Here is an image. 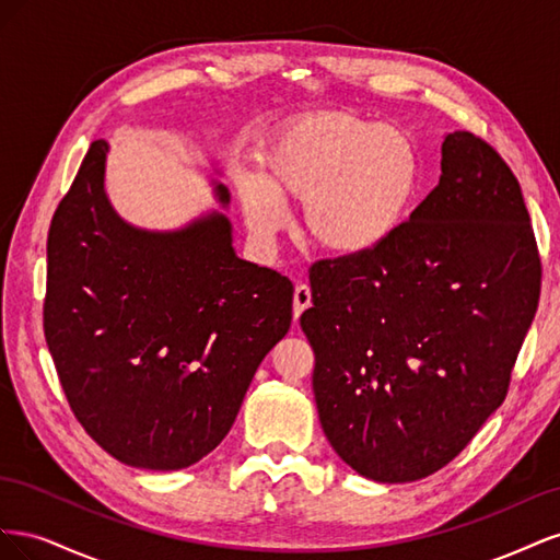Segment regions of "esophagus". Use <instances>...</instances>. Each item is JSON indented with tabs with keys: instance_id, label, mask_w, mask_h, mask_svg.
<instances>
[{
	"instance_id": "obj_1",
	"label": "esophagus",
	"mask_w": 560,
	"mask_h": 560,
	"mask_svg": "<svg viewBox=\"0 0 560 560\" xmlns=\"http://www.w3.org/2000/svg\"><path fill=\"white\" fill-rule=\"evenodd\" d=\"M313 303V294L308 284H296L294 290V317H299L303 311H308Z\"/></svg>"
}]
</instances>
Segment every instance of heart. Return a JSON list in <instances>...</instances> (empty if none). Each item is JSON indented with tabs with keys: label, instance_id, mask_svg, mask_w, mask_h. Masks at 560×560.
Listing matches in <instances>:
<instances>
[{
	"label": "heart",
	"instance_id": "1",
	"mask_svg": "<svg viewBox=\"0 0 560 560\" xmlns=\"http://www.w3.org/2000/svg\"><path fill=\"white\" fill-rule=\"evenodd\" d=\"M422 182L409 132L346 112H311L270 135L261 175H238L249 231L273 243L290 219L287 202H306L311 238L334 254L364 257L401 229Z\"/></svg>",
	"mask_w": 560,
	"mask_h": 560
}]
</instances>
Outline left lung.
<instances>
[{
  "mask_svg": "<svg viewBox=\"0 0 560 560\" xmlns=\"http://www.w3.org/2000/svg\"><path fill=\"white\" fill-rule=\"evenodd\" d=\"M539 284L518 179L477 135L448 132L409 222L376 252L311 270L301 329L338 457L381 483L448 465L504 401Z\"/></svg>",
  "mask_w": 560,
  "mask_h": 560,
  "instance_id": "1",
  "label": "left lung"
}]
</instances>
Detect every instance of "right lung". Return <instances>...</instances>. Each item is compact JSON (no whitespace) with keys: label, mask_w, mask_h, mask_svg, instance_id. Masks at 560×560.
Masks as SVG:
<instances>
[{"label":"right lung","mask_w":560,"mask_h":560,"mask_svg":"<svg viewBox=\"0 0 560 560\" xmlns=\"http://www.w3.org/2000/svg\"><path fill=\"white\" fill-rule=\"evenodd\" d=\"M95 140L48 231L44 334L77 420L118 463L184 469L214 451L261 360L292 325L294 287L241 259L224 212L177 231L128 224ZM214 196L229 206V189Z\"/></svg>","instance_id":"add662e5"}]
</instances>
